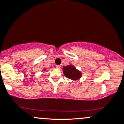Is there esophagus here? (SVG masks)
<instances>
[{"label": "esophagus", "instance_id": "obj_1", "mask_svg": "<svg viewBox=\"0 0 124 124\" xmlns=\"http://www.w3.org/2000/svg\"><path fill=\"white\" fill-rule=\"evenodd\" d=\"M56 69H59L61 68V66H60V65H56Z\"/></svg>", "mask_w": 124, "mask_h": 124}]
</instances>
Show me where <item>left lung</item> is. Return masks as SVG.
<instances>
[{
	"label": "left lung",
	"mask_w": 124,
	"mask_h": 124,
	"mask_svg": "<svg viewBox=\"0 0 124 124\" xmlns=\"http://www.w3.org/2000/svg\"><path fill=\"white\" fill-rule=\"evenodd\" d=\"M63 71L66 78L72 80H78L81 77V73L72 65L63 67Z\"/></svg>",
	"instance_id": "1"
}]
</instances>
